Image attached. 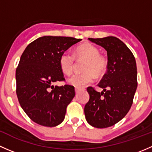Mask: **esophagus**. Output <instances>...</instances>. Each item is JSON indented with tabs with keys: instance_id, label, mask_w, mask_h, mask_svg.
<instances>
[{
	"instance_id": "34e87169",
	"label": "esophagus",
	"mask_w": 152,
	"mask_h": 152,
	"mask_svg": "<svg viewBox=\"0 0 152 152\" xmlns=\"http://www.w3.org/2000/svg\"><path fill=\"white\" fill-rule=\"evenodd\" d=\"M79 90H80V89H79V87H75V91H76V93L79 91Z\"/></svg>"
}]
</instances>
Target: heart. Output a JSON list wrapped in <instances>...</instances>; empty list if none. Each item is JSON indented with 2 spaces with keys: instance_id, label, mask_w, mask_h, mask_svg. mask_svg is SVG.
I'll list each match as a JSON object with an SVG mask.
<instances>
[{
  "instance_id": "heart-1",
  "label": "heart",
  "mask_w": 152,
  "mask_h": 152,
  "mask_svg": "<svg viewBox=\"0 0 152 152\" xmlns=\"http://www.w3.org/2000/svg\"><path fill=\"white\" fill-rule=\"evenodd\" d=\"M76 59H85L83 73H76L68 79L67 82L75 87H83L93 82L94 75L96 77L102 76L107 69L108 62L105 56L99 54L97 47L90 42H85L79 45L74 51V56L65 51L59 57V66L65 74L70 75L73 72Z\"/></svg>"
}]
</instances>
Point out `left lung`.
I'll list each match as a JSON object with an SVG mask.
<instances>
[{
    "label": "left lung",
    "mask_w": 152,
    "mask_h": 152,
    "mask_svg": "<svg viewBox=\"0 0 152 152\" xmlns=\"http://www.w3.org/2000/svg\"><path fill=\"white\" fill-rule=\"evenodd\" d=\"M88 39L107 50L108 65L98 85L103 91L87 87L90 99L85 107V118L93 126L107 128L123 119L131 108L137 87L136 61L129 48L115 37Z\"/></svg>",
    "instance_id": "left-lung-1"
}]
</instances>
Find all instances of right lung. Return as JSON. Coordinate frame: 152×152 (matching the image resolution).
<instances>
[{"instance_id": "add662e5", "label": "right lung", "mask_w": 152, "mask_h": 152, "mask_svg": "<svg viewBox=\"0 0 152 152\" xmlns=\"http://www.w3.org/2000/svg\"><path fill=\"white\" fill-rule=\"evenodd\" d=\"M82 39L44 36L26 48L16 69V93L23 110L34 122L53 127L65 118L75 96L72 85L54 86L65 81L59 66L61 54Z\"/></svg>"}]
</instances>
